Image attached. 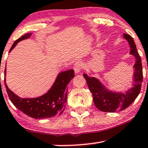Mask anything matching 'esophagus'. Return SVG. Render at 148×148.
I'll return each mask as SVG.
<instances>
[{
    "label": "esophagus",
    "instance_id": "esophagus-1",
    "mask_svg": "<svg viewBox=\"0 0 148 148\" xmlns=\"http://www.w3.org/2000/svg\"><path fill=\"white\" fill-rule=\"evenodd\" d=\"M82 67H83V65H82V63H81V62H75L73 66V69L75 71V73H80L81 71V70L82 69Z\"/></svg>",
    "mask_w": 148,
    "mask_h": 148
}]
</instances>
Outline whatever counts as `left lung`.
<instances>
[{"label": "left lung", "mask_w": 148, "mask_h": 148, "mask_svg": "<svg viewBox=\"0 0 148 148\" xmlns=\"http://www.w3.org/2000/svg\"><path fill=\"white\" fill-rule=\"evenodd\" d=\"M123 36L130 44L131 54L136 57L134 65L135 72L133 80L135 85L133 88L125 93L113 92L107 90L102 84L95 77H90L86 73L83 76L87 81L89 90L92 94L94 103L98 109L104 112H115L121 111L128 107L137 98L140 92L143 82V68L141 58L136 49L133 39L129 34H124Z\"/></svg>", "instance_id": "left-lung-1"}]
</instances>
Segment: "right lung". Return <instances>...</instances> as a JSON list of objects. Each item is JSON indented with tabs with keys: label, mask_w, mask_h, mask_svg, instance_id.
Listing matches in <instances>:
<instances>
[{
	"label": "right lung",
	"mask_w": 148,
	"mask_h": 148,
	"mask_svg": "<svg viewBox=\"0 0 148 148\" xmlns=\"http://www.w3.org/2000/svg\"><path fill=\"white\" fill-rule=\"evenodd\" d=\"M31 34V33L25 34L15 41L10 52L17 43L30 37ZM5 70L6 68L5 69V75L6 74ZM74 71L72 69L60 73L48 92L37 98L23 99L19 97L8 87L5 80H4L5 86L11 102L24 114L34 119L50 118L62 114L64 111L67 99L68 84L74 77Z\"/></svg>",
	"instance_id": "1"
}]
</instances>
